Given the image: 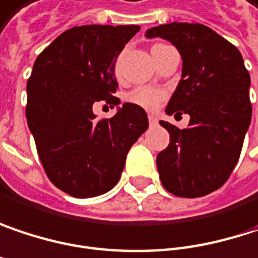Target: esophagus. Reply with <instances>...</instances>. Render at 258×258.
<instances>
[{
    "instance_id": "obj_1",
    "label": "esophagus",
    "mask_w": 258,
    "mask_h": 258,
    "mask_svg": "<svg viewBox=\"0 0 258 258\" xmlns=\"http://www.w3.org/2000/svg\"><path fill=\"white\" fill-rule=\"evenodd\" d=\"M149 124H151L152 127H156V125H158V118H156L155 115H149Z\"/></svg>"
}]
</instances>
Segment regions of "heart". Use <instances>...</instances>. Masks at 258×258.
Instances as JSON below:
<instances>
[{
  "instance_id": "1",
  "label": "heart",
  "mask_w": 258,
  "mask_h": 258,
  "mask_svg": "<svg viewBox=\"0 0 258 258\" xmlns=\"http://www.w3.org/2000/svg\"><path fill=\"white\" fill-rule=\"evenodd\" d=\"M115 74L119 77L122 72V56H119L115 60V66H113ZM164 99V93L161 90H156L152 87H139L136 90H133L127 96V100L137 106H142L145 109H156L161 105Z\"/></svg>"
}]
</instances>
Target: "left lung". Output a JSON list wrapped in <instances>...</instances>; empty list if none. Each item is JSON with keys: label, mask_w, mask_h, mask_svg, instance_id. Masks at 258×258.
I'll use <instances>...</instances> for the list:
<instances>
[{"label": "left lung", "mask_w": 258, "mask_h": 258, "mask_svg": "<svg viewBox=\"0 0 258 258\" xmlns=\"http://www.w3.org/2000/svg\"><path fill=\"white\" fill-rule=\"evenodd\" d=\"M148 38L170 41L181 56V80L165 112H184L189 127L159 121L170 145L158 153L162 186L181 198L205 197L232 174L251 122L249 74L239 50L199 23L159 25Z\"/></svg>", "instance_id": "1"}]
</instances>
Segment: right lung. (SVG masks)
I'll return each mask as SVG.
<instances>
[{"label":"right lung","mask_w":258,"mask_h":258,"mask_svg":"<svg viewBox=\"0 0 258 258\" xmlns=\"http://www.w3.org/2000/svg\"><path fill=\"white\" fill-rule=\"evenodd\" d=\"M137 25H85L59 35L34 63L28 80V127L51 183L75 198L110 190L130 148L148 130L143 107L124 103L110 119H96L93 105H119L115 60Z\"/></svg>","instance_id":"obj_1"}]
</instances>
